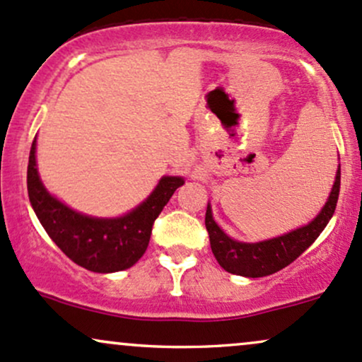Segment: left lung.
<instances>
[{
	"label": "left lung",
	"instance_id": "obj_1",
	"mask_svg": "<svg viewBox=\"0 0 362 362\" xmlns=\"http://www.w3.org/2000/svg\"><path fill=\"white\" fill-rule=\"evenodd\" d=\"M339 192L340 164L337 168L335 182L332 186L330 197L323 205L322 212L316 215L310 224L259 243H243L229 238L214 221L212 206L209 203L205 214V226L209 230L210 247H212L215 259L229 274L251 279L265 277V275H272L275 272L286 269L315 243V239L327 227L328 221L335 212Z\"/></svg>",
	"mask_w": 362,
	"mask_h": 362
}]
</instances>
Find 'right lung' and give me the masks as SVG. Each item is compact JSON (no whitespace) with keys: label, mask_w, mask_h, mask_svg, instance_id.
Instances as JSON below:
<instances>
[{"label":"right lung","mask_w":362,"mask_h":362,"mask_svg":"<svg viewBox=\"0 0 362 362\" xmlns=\"http://www.w3.org/2000/svg\"><path fill=\"white\" fill-rule=\"evenodd\" d=\"M35 145L34 138L27 168L28 200L56 246L76 265L97 274H112L135 265L147 251L153 222L185 180L162 176L147 200L132 212L112 218L90 217L47 192L39 176Z\"/></svg>","instance_id":"obj_1"}]
</instances>
